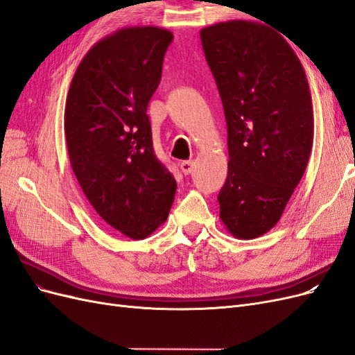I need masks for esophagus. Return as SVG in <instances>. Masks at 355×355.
I'll use <instances>...</instances> for the list:
<instances>
[{
    "instance_id": "1",
    "label": "esophagus",
    "mask_w": 355,
    "mask_h": 355,
    "mask_svg": "<svg viewBox=\"0 0 355 355\" xmlns=\"http://www.w3.org/2000/svg\"><path fill=\"white\" fill-rule=\"evenodd\" d=\"M192 168H194V161H192V159L182 161V163H180V170H182V173H184V175H189Z\"/></svg>"
}]
</instances>
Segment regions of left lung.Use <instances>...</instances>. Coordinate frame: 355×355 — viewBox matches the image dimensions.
<instances>
[{
  "instance_id": "left-lung-1",
  "label": "left lung",
  "mask_w": 355,
  "mask_h": 355,
  "mask_svg": "<svg viewBox=\"0 0 355 355\" xmlns=\"http://www.w3.org/2000/svg\"><path fill=\"white\" fill-rule=\"evenodd\" d=\"M228 127V176L218 201L234 237H261L280 220L314 139L305 71L272 28L230 20L201 29Z\"/></svg>"
}]
</instances>
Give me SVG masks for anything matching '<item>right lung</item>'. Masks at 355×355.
I'll use <instances>...</instances> for the list:
<instances>
[{"label":"right lung","instance_id":"1","mask_svg":"<svg viewBox=\"0 0 355 355\" xmlns=\"http://www.w3.org/2000/svg\"><path fill=\"white\" fill-rule=\"evenodd\" d=\"M170 31L132 26L105 37L73 73L65 136L83 192L99 216L142 240L166 222L176 180L157 158L146 108L157 90Z\"/></svg>","mask_w":355,"mask_h":355}]
</instances>
